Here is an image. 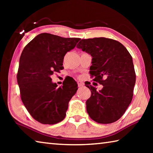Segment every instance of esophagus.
<instances>
[{"label":"esophagus","mask_w":153,"mask_h":153,"mask_svg":"<svg viewBox=\"0 0 153 153\" xmlns=\"http://www.w3.org/2000/svg\"><path fill=\"white\" fill-rule=\"evenodd\" d=\"M77 86L78 87H82L84 86V83L82 81H78L77 82Z\"/></svg>","instance_id":"1"}]
</instances>
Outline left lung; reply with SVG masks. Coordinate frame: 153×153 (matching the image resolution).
Masks as SVG:
<instances>
[{"label":"left lung","instance_id":"obj_1","mask_svg":"<svg viewBox=\"0 0 153 153\" xmlns=\"http://www.w3.org/2000/svg\"><path fill=\"white\" fill-rule=\"evenodd\" d=\"M77 48L92 56L90 74L102 84V90L86 86L91 91L86 111L96 122L107 124L117 121L126 112L133 97L136 73L132 57L117 40L106 38L80 39Z\"/></svg>","mask_w":153,"mask_h":153}]
</instances>
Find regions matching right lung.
I'll return each mask as SVG.
<instances>
[{
  "label": "right lung",
  "mask_w": 153,
  "mask_h": 153,
  "mask_svg": "<svg viewBox=\"0 0 153 153\" xmlns=\"http://www.w3.org/2000/svg\"><path fill=\"white\" fill-rule=\"evenodd\" d=\"M80 40L42 33L25 46L17 75L21 98L32 117L42 124H55L64 120L68 104L76 94L74 79L64 80L57 88L51 77L63 69L64 56Z\"/></svg>",
  "instance_id": "add662e5"
}]
</instances>
